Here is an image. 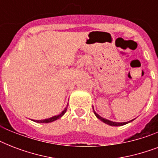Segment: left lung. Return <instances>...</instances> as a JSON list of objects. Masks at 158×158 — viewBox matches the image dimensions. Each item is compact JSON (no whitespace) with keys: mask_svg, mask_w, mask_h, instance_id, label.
Masks as SVG:
<instances>
[{"mask_svg":"<svg viewBox=\"0 0 158 158\" xmlns=\"http://www.w3.org/2000/svg\"><path fill=\"white\" fill-rule=\"evenodd\" d=\"M93 108H94V106H93ZM94 114H95V115L97 116V118H98L99 120H101V121H102V122H104L105 124H107V125H111V126H120V125H126V124H128V123L131 122V121H133V120H130V121H127V122H114V121H111V120H107V119H105V118H102V116H100V115L98 114V113L95 112V110H94Z\"/></svg>","mask_w":158,"mask_h":158,"instance_id":"1","label":"left lung"}]
</instances>
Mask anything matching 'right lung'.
Segmentation results:
<instances>
[{"label":"right lung","instance_id":"add662e5","mask_svg":"<svg viewBox=\"0 0 158 158\" xmlns=\"http://www.w3.org/2000/svg\"><path fill=\"white\" fill-rule=\"evenodd\" d=\"M67 107H68V106H67L66 107L64 108V110H63V111H62L60 114H59V115H54V116H52V117L48 118V119H45V120H33V121H35V122H37V123H50V122H52V121H55V120H58V119H60V118L62 117V116L64 115V113L66 112Z\"/></svg>","mask_w":158,"mask_h":158}]
</instances>
